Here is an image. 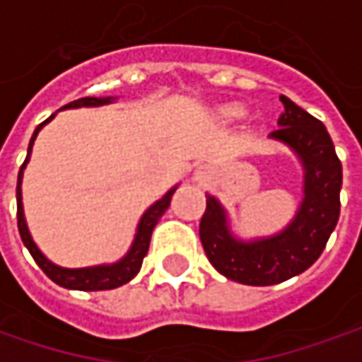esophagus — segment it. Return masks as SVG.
<instances>
[{"instance_id": "obj_1", "label": "esophagus", "mask_w": 362, "mask_h": 362, "mask_svg": "<svg viewBox=\"0 0 362 362\" xmlns=\"http://www.w3.org/2000/svg\"><path fill=\"white\" fill-rule=\"evenodd\" d=\"M212 178V170L209 165L200 164L194 168V180L197 182H209Z\"/></svg>"}]
</instances>
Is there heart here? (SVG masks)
I'll return each instance as SVG.
<instances>
[{
    "label": "heart",
    "mask_w": 362,
    "mask_h": 362,
    "mask_svg": "<svg viewBox=\"0 0 362 362\" xmlns=\"http://www.w3.org/2000/svg\"><path fill=\"white\" fill-rule=\"evenodd\" d=\"M245 105L243 103H237V101H228L223 103V105H218L216 107V117L221 119V121H233V119H239L245 115Z\"/></svg>",
    "instance_id": "1"
}]
</instances>
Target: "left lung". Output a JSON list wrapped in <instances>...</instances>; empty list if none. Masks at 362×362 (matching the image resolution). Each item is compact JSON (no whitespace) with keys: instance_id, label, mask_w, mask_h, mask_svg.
<instances>
[{"instance_id":"obj_1","label":"left lung","mask_w":362,"mask_h":362,"mask_svg":"<svg viewBox=\"0 0 362 362\" xmlns=\"http://www.w3.org/2000/svg\"><path fill=\"white\" fill-rule=\"evenodd\" d=\"M284 113L269 139L293 151L304 170V198L288 227L269 237L233 235L227 209L206 194L200 241L212 267L245 286H274L306 272L320 257L340 214L342 165L322 121L279 95Z\"/></svg>"}]
</instances>
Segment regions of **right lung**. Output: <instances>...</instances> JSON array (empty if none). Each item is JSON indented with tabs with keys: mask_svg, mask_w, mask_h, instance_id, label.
Here are the masks:
<instances>
[{
	"mask_svg": "<svg viewBox=\"0 0 362 362\" xmlns=\"http://www.w3.org/2000/svg\"><path fill=\"white\" fill-rule=\"evenodd\" d=\"M117 97H83V99H76V101L64 105L60 111L64 109H78V107H101V105H109L113 103ZM56 117L50 115L44 123H40L36 127V132L30 139V146H28V156H25V162L20 168V174H18V188H16V198H18V230H20V237L24 241L25 249L30 251V255L34 257V261L38 263V267L48 275L54 284H58L60 288H66V290H81V291H101V290H113L119 288L127 281H132L137 272L141 269V263L144 257L148 255V249H150V239L151 230L158 225V221L162 218V214L168 211L170 206V200L172 194L176 192L178 184L174 188H170L164 197L160 200H156L148 211L141 214L137 228H135L134 243L129 247V251L115 263H103V265H93V267H78V269H71V267H60L52 261L48 259L42 251L38 249V245L34 243L30 230H28V223H25L24 216V202H22V178H24V170L28 162H30V153L34 148V141L38 137L40 129Z\"/></svg>",
	"mask_w": 362,
	"mask_h": 362,
	"instance_id": "obj_1",
	"label": "right lung"
}]
</instances>
